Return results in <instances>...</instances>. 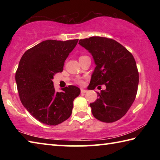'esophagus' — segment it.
<instances>
[{"label":"esophagus","instance_id":"esophagus-1","mask_svg":"<svg viewBox=\"0 0 160 160\" xmlns=\"http://www.w3.org/2000/svg\"><path fill=\"white\" fill-rule=\"evenodd\" d=\"M80 91H81V93H85V92H88V90H85V89H81Z\"/></svg>","mask_w":160,"mask_h":160}]
</instances>
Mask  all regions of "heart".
<instances>
[{
  "label": "heart",
  "mask_w": 160,
  "mask_h": 160,
  "mask_svg": "<svg viewBox=\"0 0 160 160\" xmlns=\"http://www.w3.org/2000/svg\"><path fill=\"white\" fill-rule=\"evenodd\" d=\"M83 57H86V56H80V58H83ZM75 82H76L78 84H79V85H83V84H84V81L82 80L79 79V78H78V79H76V80H75Z\"/></svg>",
  "instance_id": "heart-1"
}]
</instances>
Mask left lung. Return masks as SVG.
<instances>
[{
  "label": "left lung",
  "mask_w": 160,
  "mask_h": 160,
  "mask_svg": "<svg viewBox=\"0 0 160 160\" xmlns=\"http://www.w3.org/2000/svg\"><path fill=\"white\" fill-rule=\"evenodd\" d=\"M79 44L92 55L96 68L90 89L105 85L106 90L97 92L98 99L90 104L98 120L112 123L126 114L136 97L139 73L132 53L115 40L92 37ZM98 87V88H99Z\"/></svg>",
  "instance_id": "8db88e82"
}]
</instances>
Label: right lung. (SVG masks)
Instances as JSON below:
<instances>
[{"instance_id": "right-lung-1", "label": "right lung", "mask_w": 160, "mask_h": 160, "mask_svg": "<svg viewBox=\"0 0 160 160\" xmlns=\"http://www.w3.org/2000/svg\"><path fill=\"white\" fill-rule=\"evenodd\" d=\"M78 39L46 40L26 51L19 63L15 80L20 101L38 121L56 126L68 118L73 101L80 93L78 87L70 85L56 92L53 75L63 71L65 61Z\"/></svg>"}]
</instances>
